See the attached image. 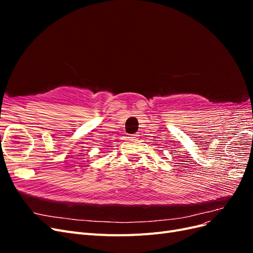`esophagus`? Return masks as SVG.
<instances>
[{"mask_svg": "<svg viewBox=\"0 0 253 253\" xmlns=\"http://www.w3.org/2000/svg\"><path fill=\"white\" fill-rule=\"evenodd\" d=\"M138 137H139L138 134H133V135H129L128 138L131 140H137V139H138Z\"/></svg>", "mask_w": 253, "mask_h": 253, "instance_id": "34e87169", "label": "esophagus"}]
</instances>
